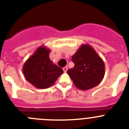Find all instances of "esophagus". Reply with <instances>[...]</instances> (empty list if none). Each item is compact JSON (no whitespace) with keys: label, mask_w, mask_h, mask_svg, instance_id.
<instances>
[{"label":"esophagus","mask_w":129,"mask_h":129,"mask_svg":"<svg viewBox=\"0 0 129 129\" xmlns=\"http://www.w3.org/2000/svg\"><path fill=\"white\" fill-rule=\"evenodd\" d=\"M67 69H68V67H67V66H66V67H64L63 68V71L65 72V73H66V72H67Z\"/></svg>","instance_id":"1"}]
</instances>
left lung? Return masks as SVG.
I'll return each instance as SVG.
<instances>
[{
  "instance_id": "obj_1",
  "label": "left lung",
  "mask_w": 129,
  "mask_h": 129,
  "mask_svg": "<svg viewBox=\"0 0 129 129\" xmlns=\"http://www.w3.org/2000/svg\"><path fill=\"white\" fill-rule=\"evenodd\" d=\"M74 67L67 73L78 89L85 90L98 85L105 75L102 58L89 45L83 44L72 56Z\"/></svg>"
}]
</instances>
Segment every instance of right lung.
Wrapping results in <instances>:
<instances>
[{"label":"right lung","mask_w":129,"mask_h":129,"mask_svg":"<svg viewBox=\"0 0 129 129\" xmlns=\"http://www.w3.org/2000/svg\"><path fill=\"white\" fill-rule=\"evenodd\" d=\"M51 51L40 46L23 66L25 79L39 89H47L54 83L63 73L62 68L54 64L49 58Z\"/></svg>","instance_id":"1"}]
</instances>
